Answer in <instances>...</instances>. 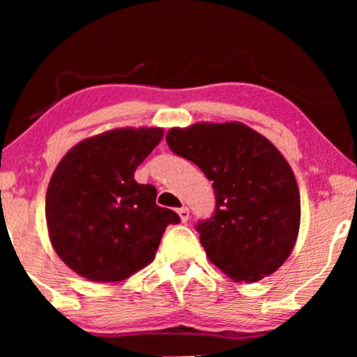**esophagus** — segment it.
I'll list each match as a JSON object with an SVG mask.
<instances>
[{"instance_id": "1", "label": "esophagus", "mask_w": 357, "mask_h": 357, "mask_svg": "<svg viewBox=\"0 0 357 357\" xmlns=\"http://www.w3.org/2000/svg\"><path fill=\"white\" fill-rule=\"evenodd\" d=\"M178 216H180V221L182 222H187L188 218H190V209L187 206H182L180 209H177Z\"/></svg>"}]
</instances>
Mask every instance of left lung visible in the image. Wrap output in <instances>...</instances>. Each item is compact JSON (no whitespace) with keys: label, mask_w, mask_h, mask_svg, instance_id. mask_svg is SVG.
<instances>
[{"label":"left lung","mask_w":357,"mask_h":357,"mask_svg":"<svg viewBox=\"0 0 357 357\" xmlns=\"http://www.w3.org/2000/svg\"><path fill=\"white\" fill-rule=\"evenodd\" d=\"M165 141L213 182L214 214L197 224L209 261L234 281L275 273L301 224L299 188L280 151L238 121L170 128Z\"/></svg>","instance_id":"8db88e82"}]
</instances>
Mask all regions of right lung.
Segmentation results:
<instances>
[{
    "label": "right lung",
    "mask_w": 357,
    "mask_h": 357,
    "mask_svg": "<svg viewBox=\"0 0 357 357\" xmlns=\"http://www.w3.org/2000/svg\"><path fill=\"white\" fill-rule=\"evenodd\" d=\"M162 128H119L68 151L47 190L48 236L58 257L96 282L121 281L154 260L178 214L155 204L158 190L135 170L162 139Z\"/></svg>",
    "instance_id": "1"
}]
</instances>
